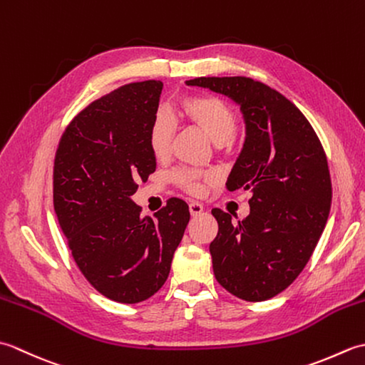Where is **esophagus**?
<instances>
[{
  "label": "esophagus",
  "instance_id": "34e87169",
  "mask_svg": "<svg viewBox=\"0 0 365 365\" xmlns=\"http://www.w3.org/2000/svg\"><path fill=\"white\" fill-rule=\"evenodd\" d=\"M204 212V205L200 202H196V200H192V202L190 204V213L191 216H197Z\"/></svg>",
  "mask_w": 365,
  "mask_h": 365
}]
</instances>
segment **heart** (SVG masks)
Returning a JSON list of instances; mask_svg holds the SVG:
<instances>
[{"mask_svg":"<svg viewBox=\"0 0 365 365\" xmlns=\"http://www.w3.org/2000/svg\"><path fill=\"white\" fill-rule=\"evenodd\" d=\"M180 114L192 125L199 127L212 139L216 147L224 149L234 143L237 118L232 108L213 96H183L178 102ZM175 131L174 119L166 113H158L149 127V147L153 157L165 158L170 150ZM174 180L192 195H202L207 183L215 182V175L196 169H180L173 175Z\"/></svg>","mask_w":365,"mask_h":365,"instance_id":"heart-1","label":"heart"}]
</instances>
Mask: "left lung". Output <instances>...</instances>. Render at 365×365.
I'll list each match as a JSON object with an SVG mask.
<instances>
[{
  "instance_id": "8db88e82",
  "label": "left lung",
  "mask_w": 365,
  "mask_h": 365,
  "mask_svg": "<svg viewBox=\"0 0 365 365\" xmlns=\"http://www.w3.org/2000/svg\"><path fill=\"white\" fill-rule=\"evenodd\" d=\"M187 84L229 97L246 127L226 187L251 190V210L238 222L212 210L218 221L210 243L215 277L240 299H269L298 277L327 226V153L304 114L267 84L246 76H200Z\"/></svg>"
}]
</instances>
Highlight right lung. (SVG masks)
Masks as SVG:
<instances>
[{"instance_id":"add662e5","label":"right lung","mask_w":365,"mask_h":365,"mask_svg":"<svg viewBox=\"0 0 365 365\" xmlns=\"http://www.w3.org/2000/svg\"><path fill=\"white\" fill-rule=\"evenodd\" d=\"M163 83H130L75 115L61 138L53 169V204L73 259L103 297L135 304L166 282L190 221L173 197L141 216L131 196L157 168L149 127Z\"/></svg>"}]
</instances>
